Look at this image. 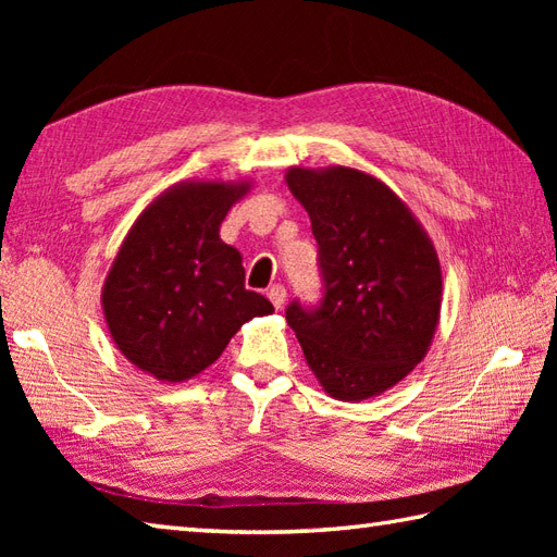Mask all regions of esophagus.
<instances>
[{
	"mask_svg": "<svg viewBox=\"0 0 557 557\" xmlns=\"http://www.w3.org/2000/svg\"><path fill=\"white\" fill-rule=\"evenodd\" d=\"M268 299L272 301V306H275V309H282V304H285V299H287V289L282 287V285H272L268 289Z\"/></svg>",
	"mask_w": 557,
	"mask_h": 557,
	"instance_id": "1",
	"label": "esophagus"
}]
</instances>
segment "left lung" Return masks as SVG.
Here are the masks:
<instances>
[{
    "label": "left lung",
    "instance_id": "8db88e82",
    "mask_svg": "<svg viewBox=\"0 0 557 557\" xmlns=\"http://www.w3.org/2000/svg\"><path fill=\"white\" fill-rule=\"evenodd\" d=\"M285 182L311 218L325 297L289 304L287 323L330 397L385 393L421 363L441 321L443 270L429 232L373 174L289 168Z\"/></svg>",
    "mask_w": 557,
    "mask_h": 557
}]
</instances>
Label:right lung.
Returning <instances> with one entry per match:
<instances>
[{
    "mask_svg": "<svg viewBox=\"0 0 557 557\" xmlns=\"http://www.w3.org/2000/svg\"><path fill=\"white\" fill-rule=\"evenodd\" d=\"M253 182L186 180L144 208L102 285L110 337L136 369L184 383L220 359L244 323L272 304L244 287L242 253L220 239Z\"/></svg>",
    "mask_w": 557,
    "mask_h": 557,
    "instance_id": "1",
    "label": "right lung"
}]
</instances>
